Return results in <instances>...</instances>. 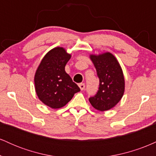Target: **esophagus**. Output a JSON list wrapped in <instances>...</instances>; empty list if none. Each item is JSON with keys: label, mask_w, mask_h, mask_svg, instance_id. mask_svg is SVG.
Returning <instances> with one entry per match:
<instances>
[{"label": "esophagus", "mask_w": 156, "mask_h": 156, "mask_svg": "<svg viewBox=\"0 0 156 156\" xmlns=\"http://www.w3.org/2000/svg\"><path fill=\"white\" fill-rule=\"evenodd\" d=\"M79 87L80 89V90H84V89H85V84L84 83H80L79 84Z\"/></svg>", "instance_id": "1"}]
</instances>
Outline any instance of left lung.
Segmentation results:
<instances>
[{"label":"left lung","instance_id":"left-lung-1","mask_svg":"<svg viewBox=\"0 0 156 156\" xmlns=\"http://www.w3.org/2000/svg\"><path fill=\"white\" fill-rule=\"evenodd\" d=\"M92 60L100 80L99 89L94 97L89 99L91 105L101 112L110 110L120 101L125 92V78L117 58L106 52L91 54Z\"/></svg>","mask_w":156,"mask_h":156}]
</instances>
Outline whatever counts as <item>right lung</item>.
<instances>
[{
  "label": "right lung",
  "instance_id": "add662e5",
  "mask_svg": "<svg viewBox=\"0 0 156 156\" xmlns=\"http://www.w3.org/2000/svg\"><path fill=\"white\" fill-rule=\"evenodd\" d=\"M71 54L62 47L53 48L46 53L36 70L35 90L44 105L60 108L71 101L80 88L65 72Z\"/></svg>",
  "mask_w": 156,
  "mask_h": 156
}]
</instances>
